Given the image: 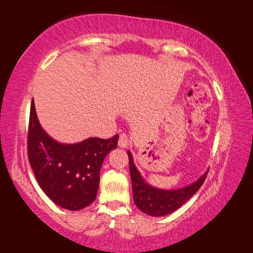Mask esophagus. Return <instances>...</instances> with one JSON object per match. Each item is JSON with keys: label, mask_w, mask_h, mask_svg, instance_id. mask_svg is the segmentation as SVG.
<instances>
[{"label": "esophagus", "mask_w": 253, "mask_h": 253, "mask_svg": "<svg viewBox=\"0 0 253 253\" xmlns=\"http://www.w3.org/2000/svg\"><path fill=\"white\" fill-rule=\"evenodd\" d=\"M128 144H129V139H128V137L126 136V134L120 135L119 139H118V145L120 146V148L125 149L128 146Z\"/></svg>", "instance_id": "esophagus-1"}]
</instances>
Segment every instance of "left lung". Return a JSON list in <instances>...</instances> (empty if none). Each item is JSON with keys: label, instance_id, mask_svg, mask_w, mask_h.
<instances>
[{"label": "left lung", "instance_id": "8db88e82", "mask_svg": "<svg viewBox=\"0 0 253 253\" xmlns=\"http://www.w3.org/2000/svg\"><path fill=\"white\" fill-rule=\"evenodd\" d=\"M129 158V170L131 186H133L134 203L138 209L146 214L152 217H161L174 212L179 207H182L188 199L197 193L199 188L205 182L209 169H207L205 174L190 185L177 188V190H163V188L154 187L145 182L141 172L137 170L134 164L133 156L130 151H127Z\"/></svg>", "mask_w": 253, "mask_h": 253}]
</instances>
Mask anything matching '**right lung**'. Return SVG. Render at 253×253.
I'll use <instances>...</instances> for the list:
<instances>
[{"mask_svg": "<svg viewBox=\"0 0 253 253\" xmlns=\"http://www.w3.org/2000/svg\"><path fill=\"white\" fill-rule=\"evenodd\" d=\"M118 135L88 137L66 144L52 138L41 126L32 103L28 129L30 167L45 194L67 210H81L96 198L100 169L107 154L117 148Z\"/></svg>", "mask_w": 253, "mask_h": 253, "instance_id": "obj_1", "label": "right lung"}]
</instances>
